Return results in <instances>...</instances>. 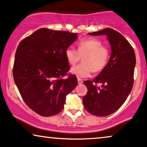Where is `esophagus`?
Instances as JSON below:
<instances>
[{
	"mask_svg": "<svg viewBox=\"0 0 147 147\" xmlns=\"http://www.w3.org/2000/svg\"><path fill=\"white\" fill-rule=\"evenodd\" d=\"M77 80H78V83H79V85H81V84H82L83 83V80L82 79H79V78H78L77 79Z\"/></svg>",
	"mask_w": 147,
	"mask_h": 147,
	"instance_id": "1",
	"label": "esophagus"
}]
</instances>
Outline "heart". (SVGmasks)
<instances>
[{"label":"heart","instance_id":"1","mask_svg":"<svg viewBox=\"0 0 147 147\" xmlns=\"http://www.w3.org/2000/svg\"><path fill=\"white\" fill-rule=\"evenodd\" d=\"M68 63L74 66L81 60L83 62L72 68L70 71L78 78H86L92 72L102 71L107 66L110 57V50L102 45L100 40L89 38L81 40L78 43L77 50L73 47H68L65 51Z\"/></svg>","mask_w":147,"mask_h":147}]
</instances>
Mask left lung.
<instances>
[{
    "label": "left lung",
    "mask_w": 147,
    "mask_h": 147,
    "mask_svg": "<svg viewBox=\"0 0 147 147\" xmlns=\"http://www.w3.org/2000/svg\"><path fill=\"white\" fill-rule=\"evenodd\" d=\"M107 35L111 55L105 68L92 81H85L87 93L83 98L87 112L98 117L115 113L123 105L134 85L136 55L133 47L121 34L112 28L89 33ZM100 83L101 86L97 85Z\"/></svg>",
    "instance_id": "1"
}]
</instances>
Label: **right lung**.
<instances>
[{
    "instance_id": "obj_1",
    "label": "right lung",
    "mask_w": 147,
    "mask_h": 147,
    "mask_svg": "<svg viewBox=\"0 0 147 147\" xmlns=\"http://www.w3.org/2000/svg\"><path fill=\"white\" fill-rule=\"evenodd\" d=\"M77 37L67 31L40 28L17 48L14 81L22 99L37 114L49 117L60 113L66 95L77 85V77L68 75L70 66L65 55Z\"/></svg>"
}]
</instances>
